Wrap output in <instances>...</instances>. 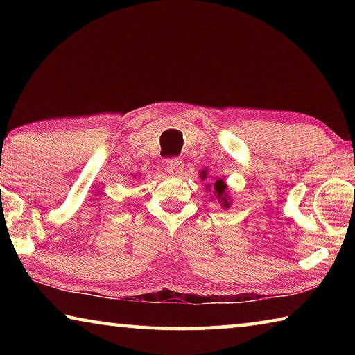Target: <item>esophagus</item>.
Returning a JSON list of instances; mask_svg holds the SVG:
<instances>
[{"label":"esophagus","instance_id":"34e87169","mask_svg":"<svg viewBox=\"0 0 355 355\" xmlns=\"http://www.w3.org/2000/svg\"><path fill=\"white\" fill-rule=\"evenodd\" d=\"M183 169H184V167H183V161L182 159H178V158L167 159L166 171L169 172V173H172V175H182Z\"/></svg>","mask_w":355,"mask_h":355}]
</instances>
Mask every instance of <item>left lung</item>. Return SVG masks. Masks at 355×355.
Wrapping results in <instances>:
<instances>
[{
	"label": "left lung",
	"instance_id": "obj_1",
	"mask_svg": "<svg viewBox=\"0 0 355 355\" xmlns=\"http://www.w3.org/2000/svg\"><path fill=\"white\" fill-rule=\"evenodd\" d=\"M208 175H207V171H202V180H205ZM214 194L219 197V199L222 200V207H225V208H228V205H230V203H228V200L225 199V183L222 182V180H216V183H214Z\"/></svg>",
	"mask_w": 355,
	"mask_h": 355
}]
</instances>
